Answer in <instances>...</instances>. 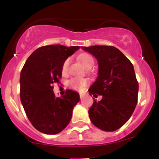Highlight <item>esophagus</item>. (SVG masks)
<instances>
[{
	"instance_id": "34e87169",
	"label": "esophagus",
	"mask_w": 159,
	"mask_h": 159,
	"mask_svg": "<svg viewBox=\"0 0 159 159\" xmlns=\"http://www.w3.org/2000/svg\"><path fill=\"white\" fill-rule=\"evenodd\" d=\"M84 97V94H82V93H80V98H82Z\"/></svg>"
}]
</instances>
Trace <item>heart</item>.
<instances>
[{
  "label": "heart",
  "mask_w": 159,
  "mask_h": 159,
  "mask_svg": "<svg viewBox=\"0 0 159 159\" xmlns=\"http://www.w3.org/2000/svg\"><path fill=\"white\" fill-rule=\"evenodd\" d=\"M79 60L81 61V63L83 64L84 66H85L86 68L88 67L89 66L93 65L94 63V60L92 57V56H90L88 54H83L79 57ZM69 63H70V60L69 58L66 59L63 62V66H62V72L63 73H66L68 70ZM69 84L71 87H72L75 89H81L83 87L87 84V80L85 79H81V78H72V80H70L69 81Z\"/></svg>",
  "instance_id": "obj_1"
}]
</instances>
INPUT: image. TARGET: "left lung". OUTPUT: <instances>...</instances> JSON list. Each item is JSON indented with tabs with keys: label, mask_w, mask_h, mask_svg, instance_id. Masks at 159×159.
Returning a JSON list of instances; mask_svg holds the SVG:
<instances>
[{
	"label": "left lung",
	"mask_w": 159,
	"mask_h": 159,
	"mask_svg": "<svg viewBox=\"0 0 159 159\" xmlns=\"http://www.w3.org/2000/svg\"><path fill=\"white\" fill-rule=\"evenodd\" d=\"M97 60L98 76L89 89L90 95L102 96L89 109L90 121L105 132H114L131 117L138 102V83L134 66L118 48L93 45L81 47Z\"/></svg>",
	"instance_id": "obj_1"
}]
</instances>
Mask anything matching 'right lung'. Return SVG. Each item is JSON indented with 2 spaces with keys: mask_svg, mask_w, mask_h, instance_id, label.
<instances>
[{
  "mask_svg": "<svg viewBox=\"0 0 159 159\" xmlns=\"http://www.w3.org/2000/svg\"><path fill=\"white\" fill-rule=\"evenodd\" d=\"M79 46L50 45L34 51L20 75V98L27 118L40 132L56 134L70 122L74 107L80 100L75 91L67 90L56 97L52 84L59 82L62 66Z\"/></svg>",
  "mask_w": 159,
  "mask_h": 159,
  "instance_id": "obj_1",
  "label": "right lung"
}]
</instances>
